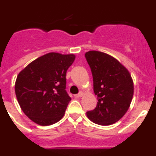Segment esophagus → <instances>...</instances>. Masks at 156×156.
I'll return each mask as SVG.
<instances>
[{
	"mask_svg": "<svg viewBox=\"0 0 156 156\" xmlns=\"http://www.w3.org/2000/svg\"><path fill=\"white\" fill-rule=\"evenodd\" d=\"M83 94H83V92H80L79 94H75V97L76 98H80V97H82V96H83Z\"/></svg>",
	"mask_w": 156,
	"mask_h": 156,
	"instance_id": "34e87169",
	"label": "esophagus"
}]
</instances>
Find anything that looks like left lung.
I'll return each mask as SVG.
<instances>
[{"label":"left lung","mask_w":156,"mask_h":156,"mask_svg":"<svg viewBox=\"0 0 156 156\" xmlns=\"http://www.w3.org/2000/svg\"><path fill=\"white\" fill-rule=\"evenodd\" d=\"M91 69L94 91L98 103L87 112L88 119L102 126L113 124L129 109L133 95V81L127 69L116 58L98 51L86 52Z\"/></svg>","instance_id":"8db88e82"}]
</instances>
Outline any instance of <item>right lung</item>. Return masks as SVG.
Listing matches in <instances>:
<instances>
[{"label":"right lung","instance_id":"obj_1","mask_svg":"<svg viewBox=\"0 0 156 156\" xmlns=\"http://www.w3.org/2000/svg\"><path fill=\"white\" fill-rule=\"evenodd\" d=\"M75 58L73 54L50 52L34 60L18 74L16 98L33 122L49 126L65 115L71 100L66 90V71Z\"/></svg>","mask_w":156,"mask_h":156}]
</instances>
